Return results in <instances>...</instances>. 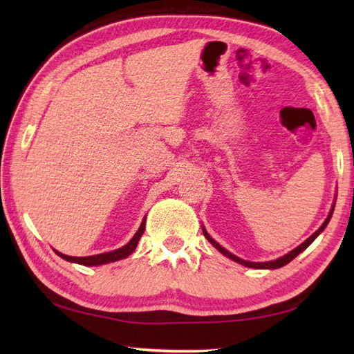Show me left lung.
I'll use <instances>...</instances> for the list:
<instances>
[{
	"label": "left lung",
	"instance_id": "8db88e82",
	"mask_svg": "<svg viewBox=\"0 0 354 354\" xmlns=\"http://www.w3.org/2000/svg\"><path fill=\"white\" fill-rule=\"evenodd\" d=\"M335 204H336V198H335V202H333V205H332V208H330V213H328V216H327V219L324 221V223L321 225V227L313 232V234L309 237V239H306L304 242L301 243V245H298L295 250H292L290 252H288V254H284L283 257H278L277 260H270V261H248V260H243V259H240V257H237V255H234V254H231L230 251H227L225 250L223 246H221L219 243L216 242V240L208 234L207 232V230H205V227H202V232H204V236H205V239L208 240L209 243H212L217 251L219 252H222L225 257H228V259H231L232 261H236V263H239V265H243V266H246V268H252V269H278V268H281V266H284V265H288L289 261H292L293 259L297 257L298 254H301L307 246H309L315 239H317L322 231L326 230V227L328 225V222H330V219H332V214H333V209H335Z\"/></svg>",
	"mask_w": 354,
	"mask_h": 354
}]
</instances>
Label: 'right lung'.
I'll return each mask as SVG.
<instances>
[{"instance_id": "1", "label": "right lung", "mask_w": 354, "mask_h": 354, "mask_svg": "<svg viewBox=\"0 0 354 354\" xmlns=\"http://www.w3.org/2000/svg\"><path fill=\"white\" fill-rule=\"evenodd\" d=\"M146 230V216L145 219H142L141 225L138 231L135 232L133 237L127 242L124 246L118 248V250L114 251H109V252H103V254H95V255H88V257H71V255H66L62 254L55 250V252L59 255V257L66 260V261H71V263H77V265H84V266H100V265H106V263L111 261H118L122 259L129 257V255L135 251V248H137L140 239L142 236V232Z\"/></svg>"}]
</instances>
